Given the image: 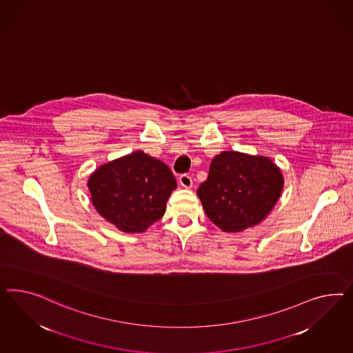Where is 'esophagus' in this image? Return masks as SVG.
<instances>
[{"mask_svg": "<svg viewBox=\"0 0 353 353\" xmlns=\"http://www.w3.org/2000/svg\"><path fill=\"white\" fill-rule=\"evenodd\" d=\"M179 181H180V185L183 186L185 189H190L191 186H192V180H191L190 176H189V174H186V173L180 176Z\"/></svg>", "mask_w": 353, "mask_h": 353, "instance_id": "34e87169", "label": "esophagus"}]
</instances>
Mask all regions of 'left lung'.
Segmentation results:
<instances>
[{"mask_svg":"<svg viewBox=\"0 0 353 353\" xmlns=\"http://www.w3.org/2000/svg\"><path fill=\"white\" fill-rule=\"evenodd\" d=\"M284 188L280 168L267 157L222 152L196 191L208 219L225 232L256 226L275 207Z\"/></svg>","mask_w":353,"mask_h":353,"instance_id":"left-lung-1","label":"left lung"}]
</instances>
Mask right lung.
Returning a JSON list of instances; mask_svg holds the SVG:
<instances>
[{
    "mask_svg": "<svg viewBox=\"0 0 353 353\" xmlns=\"http://www.w3.org/2000/svg\"><path fill=\"white\" fill-rule=\"evenodd\" d=\"M87 186L99 214L134 234L162 219L177 182L165 163L137 150L100 165Z\"/></svg>",
    "mask_w": 353,
    "mask_h": 353,
    "instance_id": "add662e5",
    "label": "right lung"
}]
</instances>
